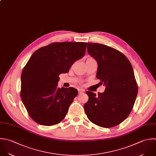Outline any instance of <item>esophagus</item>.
Listing matches in <instances>:
<instances>
[{"mask_svg": "<svg viewBox=\"0 0 156 156\" xmlns=\"http://www.w3.org/2000/svg\"><path fill=\"white\" fill-rule=\"evenodd\" d=\"M84 90H83V89H78V93H79V94H83V93H84Z\"/></svg>", "mask_w": 156, "mask_h": 156, "instance_id": "34e87169", "label": "esophagus"}]
</instances>
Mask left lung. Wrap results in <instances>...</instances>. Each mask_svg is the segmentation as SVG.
<instances>
[{"instance_id":"left-lung-1","label":"left lung","mask_w":156,"mask_h":156,"mask_svg":"<svg viewBox=\"0 0 156 156\" xmlns=\"http://www.w3.org/2000/svg\"><path fill=\"white\" fill-rule=\"evenodd\" d=\"M88 53L97 62V78L106 86L97 95L86 91L84 108L89 120L106 128L117 126L131 113L138 92L132 65L122 53L109 46L88 43Z\"/></svg>"}]
</instances>
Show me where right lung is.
I'll use <instances>...</instances> for the list:
<instances>
[{
	"mask_svg": "<svg viewBox=\"0 0 156 156\" xmlns=\"http://www.w3.org/2000/svg\"><path fill=\"white\" fill-rule=\"evenodd\" d=\"M87 42H54L33 53L21 75L20 97L37 123L52 126L66 117L78 95L73 87H58L59 75L85 55Z\"/></svg>",
	"mask_w": 156,
	"mask_h": 156,
	"instance_id": "add662e5",
	"label": "right lung"
}]
</instances>
